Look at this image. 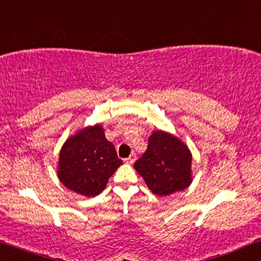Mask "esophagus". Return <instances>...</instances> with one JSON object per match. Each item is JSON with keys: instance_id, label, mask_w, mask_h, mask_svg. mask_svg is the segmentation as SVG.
<instances>
[{"instance_id": "34e87169", "label": "esophagus", "mask_w": 261, "mask_h": 261, "mask_svg": "<svg viewBox=\"0 0 261 261\" xmlns=\"http://www.w3.org/2000/svg\"><path fill=\"white\" fill-rule=\"evenodd\" d=\"M135 159H137V155H135V153H132V154L128 156L127 159H124V162L127 164H133L135 162Z\"/></svg>"}]
</instances>
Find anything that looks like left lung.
<instances>
[{"mask_svg": "<svg viewBox=\"0 0 261 261\" xmlns=\"http://www.w3.org/2000/svg\"><path fill=\"white\" fill-rule=\"evenodd\" d=\"M192 154L180 139L169 132L153 130L148 146L134 169L156 196H169L192 183Z\"/></svg>", "mask_w": 261, "mask_h": 261, "instance_id": "8db88e82", "label": "left lung"}]
</instances>
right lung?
<instances>
[{"instance_id":"obj_1","label":"right lung","mask_w":261,"mask_h":261,"mask_svg":"<svg viewBox=\"0 0 261 261\" xmlns=\"http://www.w3.org/2000/svg\"><path fill=\"white\" fill-rule=\"evenodd\" d=\"M122 165L101 123L84 127L64 142L59 152L58 174L64 187L85 197L105 190L109 178Z\"/></svg>"}]
</instances>
